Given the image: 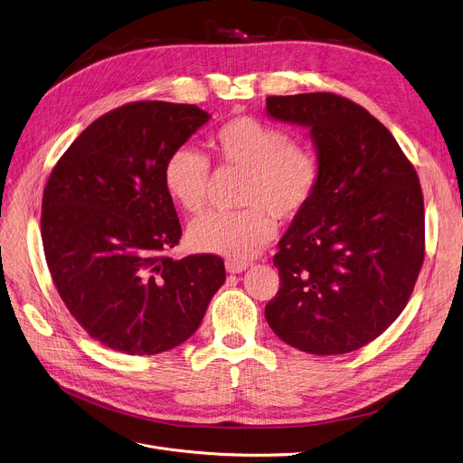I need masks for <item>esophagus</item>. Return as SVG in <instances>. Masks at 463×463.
I'll use <instances>...</instances> for the list:
<instances>
[{
    "label": "esophagus",
    "mask_w": 463,
    "mask_h": 463,
    "mask_svg": "<svg viewBox=\"0 0 463 463\" xmlns=\"http://www.w3.org/2000/svg\"><path fill=\"white\" fill-rule=\"evenodd\" d=\"M225 268H227L229 273H241L245 268H248V264H245V262H236V260H227Z\"/></svg>",
    "instance_id": "obj_1"
}]
</instances>
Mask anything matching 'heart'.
Returning <instances> with one entry per match:
<instances>
[{
    "mask_svg": "<svg viewBox=\"0 0 463 463\" xmlns=\"http://www.w3.org/2000/svg\"><path fill=\"white\" fill-rule=\"evenodd\" d=\"M210 146L223 165L245 171L238 212H208L188 229L192 248L245 262L277 234V220L292 222L318 186V162L287 130L255 117H234L215 130ZM208 160L192 146L175 148L164 165L169 197L190 213L206 204Z\"/></svg>",
    "mask_w": 463,
    "mask_h": 463,
    "instance_id": "1",
    "label": "heart"
}]
</instances>
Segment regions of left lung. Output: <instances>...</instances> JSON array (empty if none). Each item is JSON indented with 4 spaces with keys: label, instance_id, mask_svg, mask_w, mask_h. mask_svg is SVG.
<instances>
[{
    "label": "left lung",
    "instance_id": "obj_1",
    "mask_svg": "<svg viewBox=\"0 0 463 463\" xmlns=\"http://www.w3.org/2000/svg\"><path fill=\"white\" fill-rule=\"evenodd\" d=\"M266 113L309 130L318 160L317 192L277 243L281 283L266 320L301 352H354L413 292L424 260L419 176L382 122L345 97H268Z\"/></svg>",
    "mask_w": 463,
    "mask_h": 463
}]
</instances>
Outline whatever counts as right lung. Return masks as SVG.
Wrapping results in <instances>:
<instances>
[{
    "label": "right lung",
    "instance_id": "1",
    "mask_svg": "<svg viewBox=\"0 0 463 463\" xmlns=\"http://www.w3.org/2000/svg\"><path fill=\"white\" fill-rule=\"evenodd\" d=\"M208 118L194 104L117 108L48 178L41 234L52 279L78 324L115 352L154 355L188 341L225 283L220 257L165 255L182 229L164 165Z\"/></svg>",
    "mask_w": 463,
    "mask_h": 463
}]
</instances>
